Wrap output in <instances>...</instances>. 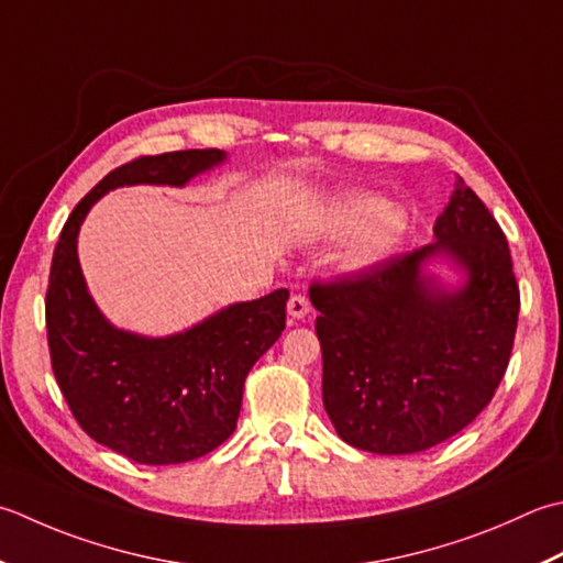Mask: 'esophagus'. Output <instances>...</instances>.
<instances>
[{
	"mask_svg": "<svg viewBox=\"0 0 563 563\" xmlns=\"http://www.w3.org/2000/svg\"><path fill=\"white\" fill-rule=\"evenodd\" d=\"M288 314L292 319H305L307 314H310V302H307V297L292 295L288 300Z\"/></svg>",
	"mask_w": 563,
	"mask_h": 563,
	"instance_id": "34e87169",
	"label": "esophagus"
}]
</instances>
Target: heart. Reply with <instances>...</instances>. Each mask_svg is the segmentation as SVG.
<instances>
[{
  "label": "heart",
  "mask_w": 563,
  "mask_h": 563,
  "mask_svg": "<svg viewBox=\"0 0 563 563\" xmlns=\"http://www.w3.org/2000/svg\"><path fill=\"white\" fill-rule=\"evenodd\" d=\"M324 227L332 236L354 231L341 253V268L363 273L376 268L398 249L407 231V214L376 195H351L329 209Z\"/></svg>",
  "instance_id": "obj_1"
}]
</instances>
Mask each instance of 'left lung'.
<instances>
[{
  "instance_id": "8db88e82",
  "label": "left lung",
  "mask_w": 563,
  "mask_h": 563,
  "mask_svg": "<svg viewBox=\"0 0 563 563\" xmlns=\"http://www.w3.org/2000/svg\"><path fill=\"white\" fill-rule=\"evenodd\" d=\"M434 236L371 271L310 285L324 410L346 444L373 454H415L459 434L510 363L520 288L508 239L464 180ZM439 252L465 271L454 291L421 271Z\"/></svg>"
}]
</instances>
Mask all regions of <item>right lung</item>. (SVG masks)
Masks as SVG:
<instances>
[{"label":"right lung","mask_w":563,"mask_h":563,"mask_svg":"<svg viewBox=\"0 0 563 563\" xmlns=\"http://www.w3.org/2000/svg\"><path fill=\"white\" fill-rule=\"evenodd\" d=\"M224 158L219 148H192L119 165L77 202L53 253L46 329L55 380L85 434L136 464H185L227 442L249 371L285 329L290 292L229 305L183 334H131L109 324L87 292L77 231L114 187H183Z\"/></svg>","instance_id":"obj_1"}]
</instances>
